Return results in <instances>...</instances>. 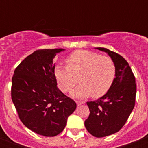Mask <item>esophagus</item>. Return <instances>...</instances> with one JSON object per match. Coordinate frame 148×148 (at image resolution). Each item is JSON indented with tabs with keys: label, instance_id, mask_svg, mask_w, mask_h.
Instances as JSON below:
<instances>
[{
	"label": "esophagus",
	"instance_id": "esophagus-1",
	"mask_svg": "<svg viewBox=\"0 0 148 148\" xmlns=\"http://www.w3.org/2000/svg\"><path fill=\"white\" fill-rule=\"evenodd\" d=\"M75 102H76L77 106H80L82 105V104H84V101H76Z\"/></svg>",
	"mask_w": 148,
	"mask_h": 148
}]
</instances>
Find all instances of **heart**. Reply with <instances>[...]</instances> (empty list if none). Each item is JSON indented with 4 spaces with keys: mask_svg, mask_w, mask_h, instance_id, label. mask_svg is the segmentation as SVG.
Instances as JSON below:
<instances>
[{
    "mask_svg": "<svg viewBox=\"0 0 148 148\" xmlns=\"http://www.w3.org/2000/svg\"><path fill=\"white\" fill-rule=\"evenodd\" d=\"M67 66H57L55 75L58 87L62 92H69L78 82L82 83L70 92L76 99L86 98L91 94L101 96L113 84L116 78L115 63L110 57L94 52L78 50L66 59Z\"/></svg>",
    "mask_w": 148,
    "mask_h": 148,
    "instance_id": "b5f03b06",
    "label": "heart"
}]
</instances>
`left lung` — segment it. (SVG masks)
<instances>
[{
    "label": "left lung",
    "instance_id": "8db88e82",
    "mask_svg": "<svg viewBox=\"0 0 148 148\" xmlns=\"http://www.w3.org/2000/svg\"><path fill=\"white\" fill-rule=\"evenodd\" d=\"M97 49L108 53L115 63L116 78L102 97L87 102L89 117L84 121L87 131L95 137L108 136L119 131L134 108L136 95L135 76L122 56L102 47Z\"/></svg>",
    "mask_w": 148,
    "mask_h": 148
}]
</instances>
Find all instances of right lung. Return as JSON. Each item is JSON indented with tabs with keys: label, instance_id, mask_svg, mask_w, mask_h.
Returning a JSON list of instances; mask_svg holds the SVG:
<instances>
[{
	"label": "right lung",
	"instance_id": "obj_1",
	"mask_svg": "<svg viewBox=\"0 0 148 148\" xmlns=\"http://www.w3.org/2000/svg\"><path fill=\"white\" fill-rule=\"evenodd\" d=\"M64 50L35 51L17 66L12 79V100L21 121L44 136L61 133L76 109L75 101L57 87L54 58Z\"/></svg>",
	"mask_w": 148,
	"mask_h": 148
}]
</instances>
